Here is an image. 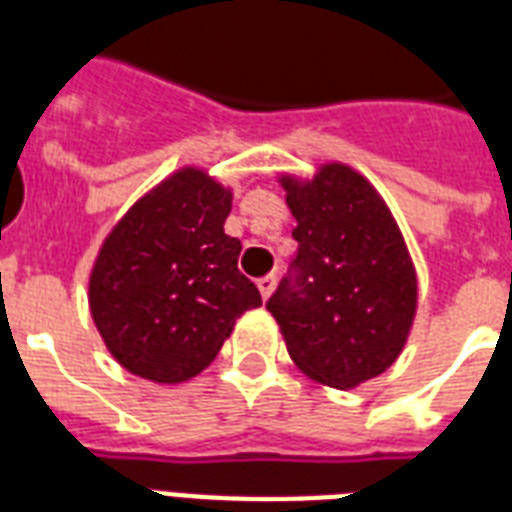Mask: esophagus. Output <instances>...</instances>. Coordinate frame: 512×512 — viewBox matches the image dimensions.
<instances>
[{
    "instance_id": "1",
    "label": "esophagus",
    "mask_w": 512,
    "mask_h": 512,
    "mask_svg": "<svg viewBox=\"0 0 512 512\" xmlns=\"http://www.w3.org/2000/svg\"><path fill=\"white\" fill-rule=\"evenodd\" d=\"M275 283H277V277L275 275H264V277H259V291H261V296H264V299H269V296H272V291H275Z\"/></svg>"
}]
</instances>
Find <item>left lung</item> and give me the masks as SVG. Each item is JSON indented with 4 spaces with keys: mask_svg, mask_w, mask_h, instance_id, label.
<instances>
[{
    "mask_svg": "<svg viewBox=\"0 0 512 512\" xmlns=\"http://www.w3.org/2000/svg\"><path fill=\"white\" fill-rule=\"evenodd\" d=\"M299 253L269 296L293 363L347 390L395 363L417 310V275L398 224L366 178L326 165L283 178Z\"/></svg>",
    "mask_w": 512,
    "mask_h": 512,
    "instance_id": "obj_1",
    "label": "left lung"
}]
</instances>
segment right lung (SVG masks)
I'll return each mask as SVG.
<instances>
[{
  "label": "right lung",
  "mask_w": 512,
  "mask_h": 512,
  "mask_svg": "<svg viewBox=\"0 0 512 512\" xmlns=\"http://www.w3.org/2000/svg\"><path fill=\"white\" fill-rule=\"evenodd\" d=\"M232 194L200 170H178L106 237L90 275V312L130 374L176 384L219 355L259 288L224 235Z\"/></svg>",
  "instance_id": "1"
}]
</instances>
